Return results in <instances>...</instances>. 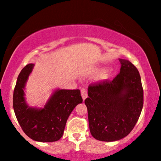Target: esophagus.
Wrapping results in <instances>:
<instances>
[{"label": "esophagus", "instance_id": "34e87169", "mask_svg": "<svg viewBox=\"0 0 161 161\" xmlns=\"http://www.w3.org/2000/svg\"><path fill=\"white\" fill-rule=\"evenodd\" d=\"M81 95H82L83 101H85V98L87 97V93L86 90L84 88H82V90H81Z\"/></svg>", "mask_w": 161, "mask_h": 161}]
</instances>
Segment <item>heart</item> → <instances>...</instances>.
<instances>
[{"mask_svg": "<svg viewBox=\"0 0 161 161\" xmlns=\"http://www.w3.org/2000/svg\"><path fill=\"white\" fill-rule=\"evenodd\" d=\"M105 69L104 68H99V69H97L96 70L94 71V74H102V72H104Z\"/></svg>", "mask_w": 161, "mask_h": 161, "instance_id": "1", "label": "heart"}]
</instances>
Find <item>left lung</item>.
I'll return each mask as SVG.
<instances>
[{
	"mask_svg": "<svg viewBox=\"0 0 161 161\" xmlns=\"http://www.w3.org/2000/svg\"><path fill=\"white\" fill-rule=\"evenodd\" d=\"M119 75L113 81L89 85L87 108L92 136L101 141H119L133 129L143 105V91L138 70L129 60L119 59Z\"/></svg>",
	"mask_w": 161,
	"mask_h": 161,
	"instance_id": "8db88e82",
	"label": "left lung"
}]
</instances>
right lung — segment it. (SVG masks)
<instances>
[{
  "label": "right lung",
  "instance_id": "1",
  "mask_svg": "<svg viewBox=\"0 0 161 161\" xmlns=\"http://www.w3.org/2000/svg\"><path fill=\"white\" fill-rule=\"evenodd\" d=\"M34 64L21 70L13 94V108L18 123L27 136L39 142H53L63 136L66 122L77 104L82 103L79 90L55 89L44 107L30 106L25 99V85Z\"/></svg>",
  "mask_w": 161,
  "mask_h": 161
}]
</instances>
